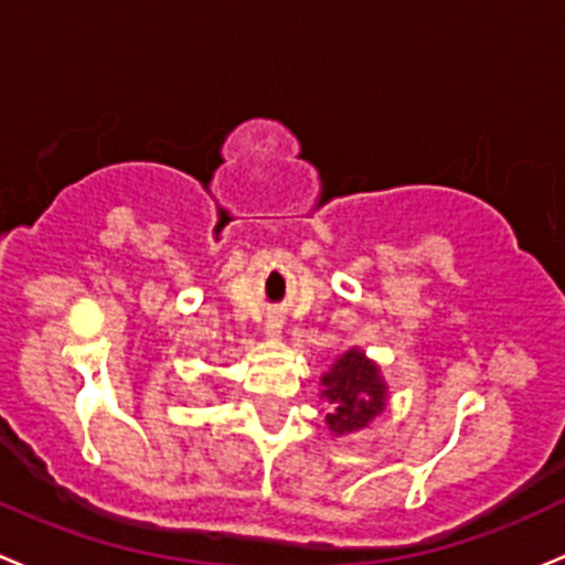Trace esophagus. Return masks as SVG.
Masks as SVG:
<instances>
[{"instance_id":"34e87169","label":"esophagus","mask_w":565,"mask_h":565,"mask_svg":"<svg viewBox=\"0 0 565 565\" xmlns=\"http://www.w3.org/2000/svg\"><path fill=\"white\" fill-rule=\"evenodd\" d=\"M265 333L267 337H278V333H281V320H278V317H267Z\"/></svg>"}]
</instances>
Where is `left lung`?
<instances>
[{
    "label": "left lung",
    "instance_id": "obj_1",
    "mask_svg": "<svg viewBox=\"0 0 565 565\" xmlns=\"http://www.w3.org/2000/svg\"><path fill=\"white\" fill-rule=\"evenodd\" d=\"M320 383L322 397L331 403L326 422L333 436L364 430L386 408V381L381 377V366L359 348L344 350Z\"/></svg>",
    "mask_w": 565,
    "mask_h": 565
}]
</instances>
